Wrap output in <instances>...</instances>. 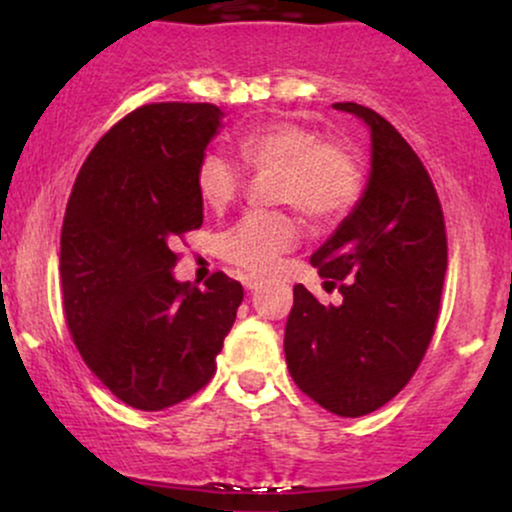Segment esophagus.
<instances>
[{"mask_svg": "<svg viewBox=\"0 0 512 512\" xmlns=\"http://www.w3.org/2000/svg\"><path fill=\"white\" fill-rule=\"evenodd\" d=\"M243 284H245V289H248V291H255V289H260V286H262V279H260V276H255V274H248V276H243Z\"/></svg>", "mask_w": 512, "mask_h": 512, "instance_id": "esophagus-1", "label": "esophagus"}]
</instances>
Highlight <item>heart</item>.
<instances>
[{"instance_id":"obj_1","label":"heart","mask_w":512,"mask_h":512,"mask_svg":"<svg viewBox=\"0 0 512 512\" xmlns=\"http://www.w3.org/2000/svg\"><path fill=\"white\" fill-rule=\"evenodd\" d=\"M240 161L272 178L276 202L296 204L308 219L334 221L346 214L361 192V168L349 149L322 139L315 129L289 120L262 122L238 134ZM197 195L209 209L223 211L240 195L245 173L219 151L197 163ZM298 240V226L284 211L248 214L221 233L219 250L228 262L250 272H267Z\"/></svg>"}]
</instances>
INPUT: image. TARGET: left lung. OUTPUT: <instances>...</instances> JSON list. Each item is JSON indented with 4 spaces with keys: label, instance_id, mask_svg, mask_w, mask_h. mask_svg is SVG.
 I'll list each match as a JSON object with an SVG mask.
<instances>
[{
    "label": "left lung",
    "instance_id": "obj_1",
    "mask_svg": "<svg viewBox=\"0 0 512 512\" xmlns=\"http://www.w3.org/2000/svg\"><path fill=\"white\" fill-rule=\"evenodd\" d=\"M370 129V175L361 199L313 252L322 305L293 286L284 354L301 390L337 416L370 414L390 402L419 368L448 269V240L436 187L424 163L385 117L358 103H334Z\"/></svg>",
    "mask_w": 512,
    "mask_h": 512
}]
</instances>
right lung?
<instances>
[{"label":"right lung","instance_id":"add662e5","mask_svg":"<svg viewBox=\"0 0 512 512\" xmlns=\"http://www.w3.org/2000/svg\"><path fill=\"white\" fill-rule=\"evenodd\" d=\"M223 113L154 103L122 117L81 166L60 238L62 303L76 349L117 399L161 411L216 373L243 286L178 281L175 240L202 226L195 173Z\"/></svg>","mask_w":512,"mask_h":512}]
</instances>
